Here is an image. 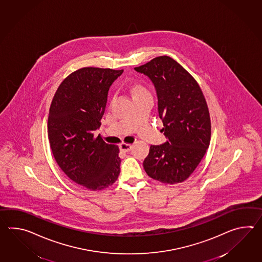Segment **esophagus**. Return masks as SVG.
<instances>
[{
    "mask_svg": "<svg viewBox=\"0 0 262 262\" xmlns=\"http://www.w3.org/2000/svg\"><path fill=\"white\" fill-rule=\"evenodd\" d=\"M119 148H120L121 151L128 152L132 150L133 145H129V144H126V143H122L121 145H119Z\"/></svg>",
    "mask_w": 262,
    "mask_h": 262,
    "instance_id": "1",
    "label": "esophagus"
}]
</instances>
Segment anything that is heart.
Returning a JSON list of instances; mask_svg holds the SVG:
<instances>
[{
  "label": "heart",
  "instance_id": "heart-1",
  "mask_svg": "<svg viewBox=\"0 0 262 262\" xmlns=\"http://www.w3.org/2000/svg\"><path fill=\"white\" fill-rule=\"evenodd\" d=\"M128 91H129V93H130L134 99L149 96V92H148L147 88H145V84L142 81H132L128 84Z\"/></svg>",
  "mask_w": 262,
  "mask_h": 262
}]
</instances>
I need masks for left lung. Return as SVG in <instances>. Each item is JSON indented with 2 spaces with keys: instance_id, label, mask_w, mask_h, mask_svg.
<instances>
[{
  "instance_id": "obj_1",
  "label": "left lung",
  "mask_w": 262,
  "mask_h": 262,
  "mask_svg": "<svg viewBox=\"0 0 262 262\" xmlns=\"http://www.w3.org/2000/svg\"><path fill=\"white\" fill-rule=\"evenodd\" d=\"M134 70L151 80L158 97L161 132L167 141L150 145L144 168L151 179L166 184L186 181L209 148V108L198 81L174 59L163 55Z\"/></svg>"
}]
</instances>
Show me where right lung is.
I'll return each instance as SVG.
<instances>
[{
	"mask_svg": "<svg viewBox=\"0 0 262 262\" xmlns=\"http://www.w3.org/2000/svg\"><path fill=\"white\" fill-rule=\"evenodd\" d=\"M123 70L82 68L68 76L54 94L48 118L50 145L59 167L90 191L113 185L120 173L119 147L94 132L101 125L108 91Z\"/></svg>",
	"mask_w": 262,
	"mask_h": 262,
	"instance_id": "1",
	"label": "right lung"
}]
</instances>
